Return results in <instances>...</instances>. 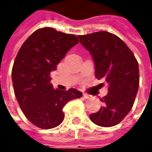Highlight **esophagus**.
Masks as SVG:
<instances>
[{"label": "esophagus", "mask_w": 152, "mask_h": 152, "mask_svg": "<svg viewBox=\"0 0 152 152\" xmlns=\"http://www.w3.org/2000/svg\"><path fill=\"white\" fill-rule=\"evenodd\" d=\"M83 97H84L85 99H89V98H91V96H90L89 94H87V93H84V94H83Z\"/></svg>", "instance_id": "34e87169"}]
</instances>
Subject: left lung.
<instances>
[{"label":"left lung","instance_id":"obj_1","mask_svg":"<svg viewBox=\"0 0 152 152\" xmlns=\"http://www.w3.org/2000/svg\"><path fill=\"white\" fill-rule=\"evenodd\" d=\"M78 37L93 56L96 79L108 85V94L101 99L103 106L90 115L91 120L102 127L117 125L130 112L136 97L140 82L137 60L128 45L112 33L100 31Z\"/></svg>","mask_w":152,"mask_h":152}]
</instances>
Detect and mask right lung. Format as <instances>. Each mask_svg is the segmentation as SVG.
<instances>
[{"label": "right lung", "instance_id": "obj_1", "mask_svg": "<svg viewBox=\"0 0 152 152\" xmlns=\"http://www.w3.org/2000/svg\"><path fill=\"white\" fill-rule=\"evenodd\" d=\"M78 43L74 34L45 27L33 33L17 54L12 70L15 96L25 117L38 128L59 125L64 119L63 107L83 95L76 89L54 90L50 84V73Z\"/></svg>", "mask_w": 152, "mask_h": 152}]
</instances>
